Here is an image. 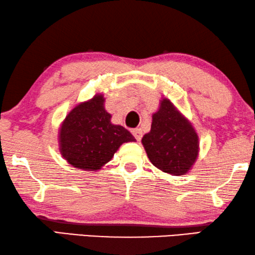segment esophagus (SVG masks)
Wrapping results in <instances>:
<instances>
[{
  "instance_id": "esophagus-1",
  "label": "esophagus",
  "mask_w": 255,
  "mask_h": 255,
  "mask_svg": "<svg viewBox=\"0 0 255 255\" xmlns=\"http://www.w3.org/2000/svg\"><path fill=\"white\" fill-rule=\"evenodd\" d=\"M133 135H134L136 141H140L141 137H142V130H141V128H135V130L133 131Z\"/></svg>"
}]
</instances>
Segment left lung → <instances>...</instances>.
<instances>
[{"instance_id":"1","label":"left lung","mask_w":255,"mask_h":255,"mask_svg":"<svg viewBox=\"0 0 255 255\" xmlns=\"http://www.w3.org/2000/svg\"><path fill=\"white\" fill-rule=\"evenodd\" d=\"M141 142L151 164L173 176L189 173L199 156L197 131L167 98L160 99L152 114L151 128Z\"/></svg>"}]
</instances>
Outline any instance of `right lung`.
<instances>
[{"label":"right lung","mask_w":255,"mask_h":255,"mask_svg":"<svg viewBox=\"0 0 255 255\" xmlns=\"http://www.w3.org/2000/svg\"><path fill=\"white\" fill-rule=\"evenodd\" d=\"M103 94L78 104L58 128V149L62 157L77 169L97 172L110 161L125 142L135 141L122 125L113 124L104 107Z\"/></svg>","instance_id":"right-lung-1"}]
</instances>
